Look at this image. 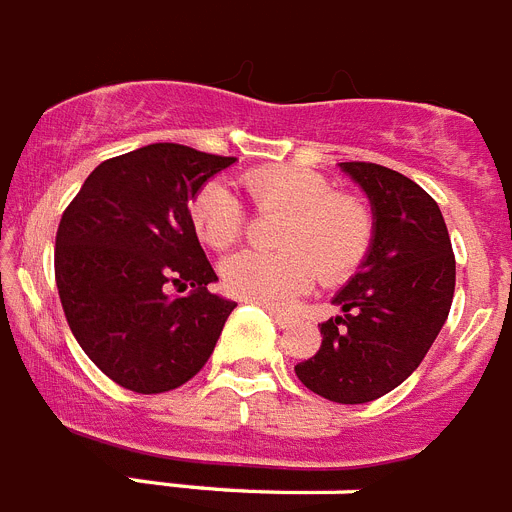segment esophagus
Here are the masks:
<instances>
[{"mask_svg":"<svg viewBox=\"0 0 512 512\" xmlns=\"http://www.w3.org/2000/svg\"><path fill=\"white\" fill-rule=\"evenodd\" d=\"M269 313H272L274 323H277L279 329H290L292 323H295V316H290V313H285V310H277V308H269Z\"/></svg>","mask_w":512,"mask_h":512,"instance_id":"1","label":"esophagus"}]
</instances>
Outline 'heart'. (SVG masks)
<instances>
[{
	"label": "heart",
	"instance_id": "obj_1",
	"mask_svg": "<svg viewBox=\"0 0 512 512\" xmlns=\"http://www.w3.org/2000/svg\"><path fill=\"white\" fill-rule=\"evenodd\" d=\"M243 189L261 212H285L274 243L279 251H240L222 261L230 295L264 305H285L323 282L336 285L355 274L373 246V214L329 178L295 165H264L243 176ZM189 222L214 251L235 246L246 233V209L225 183H204L191 196Z\"/></svg>",
	"mask_w": 512,
	"mask_h": 512
}]
</instances>
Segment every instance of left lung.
<instances>
[{"label": "left lung", "mask_w": 512, "mask_h": 512, "mask_svg": "<svg viewBox=\"0 0 512 512\" xmlns=\"http://www.w3.org/2000/svg\"><path fill=\"white\" fill-rule=\"evenodd\" d=\"M373 209V246L331 303L321 349L298 362L300 383L336 404L393 391L425 360L456 290V259L440 207L412 178L375 163H339Z\"/></svg>", "instance_id": "left-lung-1"}]
</instances>
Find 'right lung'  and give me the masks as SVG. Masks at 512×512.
Returning <instances> with one entry per match:
<instances>
[{
    "label": "right lung",
    "instance_id": "obj_1",
    "mask_svg": "<svg viewBox=\"0 0 512 512\" xmlns=\"http://www.w3.org/2000/svg\"><path fill=\"white\" fill-rule=\"evenodd\" d=\"M235 157L157 142L87 176L56 230V287L74 339L113 383L163 393L212 355L235 303L189 222V202ZM170 289H189L170 296Z\"/></svg>",
    "mask_w": 512,
    "mask_h": 512
}]
</instances>
